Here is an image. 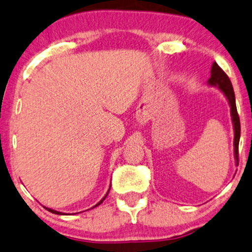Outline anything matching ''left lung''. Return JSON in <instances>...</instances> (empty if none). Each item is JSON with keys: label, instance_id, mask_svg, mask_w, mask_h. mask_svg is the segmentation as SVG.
Instances as JSON below:
<instances>
[{"label": "left lung", "instance_id": "obj_1", "mask_svg": "<svg viewBox=\"0 0 252 252\" xmlns=\"http://www.w3.org/2000/svg\"><path fill=\"white\" fill-rule=\"evenodd\" d=\"M207 84L210 86H216L224 94V96L226 97L228 104H230V111H231V117H232V123H233V131H235V138H233V147H235V158L236 163L238 164V144H239V138H241V122H239V116L238 112H237L236 108V98H235V92H233L232 84L231 80L228 79L224 71L219 67V65L217 63H212V68H211V77L207 80Z\"/></svg>", "mask_w": 252, "mask_h": 252}]
</instances>
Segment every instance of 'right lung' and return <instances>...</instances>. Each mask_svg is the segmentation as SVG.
Segmentation results:
<instances>
[{
  "mask_svg": "<svg viewBox=\"0 0 252 252\" xmlns=\"http://www.w3.org/2000/svg\"><path fill=\"white\" fill-rule=\"evenodd\" d=\"M110 187H111V186H110ZM109 190H110V189H109ZM109 190H108V193H109ZM108 193H106V194H105V195H104V198L102 199V200H100L99 202H98V204H96V205H94V207H97V206H98V205H100V204H102V202L104 201V199H105V198H106V195H108ZM94 207H92V209H94ZM46 210H47V211H50V212H52V213H56V215H60V216H63V215H65V213H63V212H59V211H56V210H52V209H48V207H46Z\"/></svg>",
  "mask_w": 252,
  "mask_h": 252,
  "instance_id": "1",
  "label": "right lung"
}]
</instances>
